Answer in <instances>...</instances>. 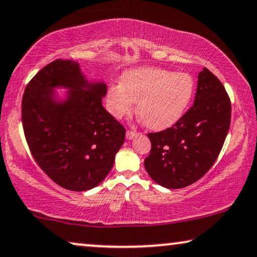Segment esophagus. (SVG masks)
<instances>
[{
  "instance_id": "34e87169",
  "label": "esophagus",
  "mask_w": 257,
  "mask_h": 257,
  "mask_svg": "<svg viewBox=\"0 0 257 257\" xmlns=\"http://www.w3.org/2000/svg\"><path fill=\"white\" fill-rule=\"evenodd\" d=\"M139 133L138 132H133V131H127L126 132V139L131 140L133 138H136V137H138Z\"/></svg>"
}]
</instances>
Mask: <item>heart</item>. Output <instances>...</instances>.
Segmentation results:
<instances>
[{
  "label": "heart",
  "mask_w": 257,
  "mask_h": 257,
  "mask_svg": "<svg viewBox=\"0 0 257 257\" xmlns=\"http://www.w3.org/2000/svg\"><path fill=\"white\" fill-rule=\"evenodd\" d=\"M194 83L184 72L145 66L130 70L121 77L120 85L107 91L106 108L112 117L128 115L137 104V111L147 127L161 131L173 126L191 103Z\"/></svg>",
  "instance_id": "b5f03b06"
}]
</instances>
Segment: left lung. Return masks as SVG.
<instances>
[{
    "label": "left lung",
    "instance_id": "obj_1",
    "mask_svg": "<svg viewBox=\"0 0 257 257\" xmlns=\"http://www.w3.org/2000/svg\"><path fill=\"white\" fill-rule=\"evenodd\" d=\"M230 111L222 83L203 68L198 75L193 106L172 127L147 135L152 149L144 166L150 177L170 189L184 188L201 179L222 149Z\"/></svg>",
    "mask_w": 257,
    "mask_h": 257
}]
</instances>
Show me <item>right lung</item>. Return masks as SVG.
<instances>
[{
  "instance_id": "right-lung-1",
  "label": "right lung",
  "mask_w": 257,
  "mask_h": 257,
  "mask_svg": "<svg viewBox=\"0 0 257 257\" xmlns=\"http://www.w3.org/2000/svg\"><path fill=\"white\" fill-rule=\"evenodd\" d=\"M66 91L58 93L57 89ZM104 80L89 79L79 63L57 59L28 84L22 99L24 135L35 160L69 191L96 187L113 167L125 128L105 110Z\"/></svg>"
}]
</instances>
